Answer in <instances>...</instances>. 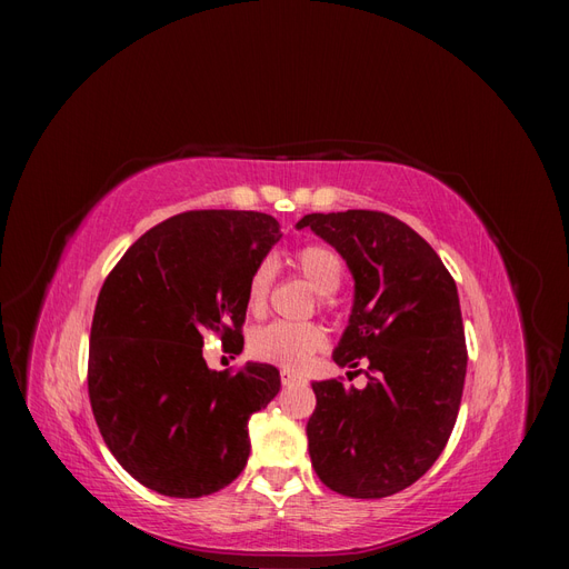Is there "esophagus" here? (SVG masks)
<instances>
[{
  "instance_id": "1",
  "label": "esophagus",
  "mask_w": 569,
  "mask_h": 569,
  "mask_svg": "<svg viewBox=\"0 0 569 569\" xmlns=\"http://www.w3.org/2000/svg\"><path fill=\"white\" fill-rule=\"evenodd\" d=\"M280 380H282V385H284V387H291V385H299V382H303L301 377H299L297 372H291V370H282V372H280Z\"/></svg>"
}]
</instances>
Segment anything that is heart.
<instances>
[{"label":"heart","instance_id":"heart-1","mask_svg":"<svg viewBox=\"0 0 569 569\" xmlns=\"http://www.w3.org/2000/svg\"><path fill=\"white\" fill-rule=\"evenodd\" d=\"M295 266L303 280L320 295H335L343 280L341 256L327 244H306L295 253ZM274 282V263L261 261L247 282V308L249 313L261 316L268 306ZM327 335L316 322H284L274 320L270 325L256 327L249 337V351L256 360L272 363L282 370H301L308 360L325 349Z\"/></svg>","mask_w":569,"mask_h":569}]
</instances>
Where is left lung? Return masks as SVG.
Returning a JSON list of instances; mask_svg holds the SVG:
<instances>
[{
    "label": "left lung",
    "mask_w": 569,
    "mask_h": 569,
    "mask_svg": "<svg viewBox=\"0 0 569 569\" xmlns=\"http://www.w3.org/2000/svg\"><path fill=\"white\" fill-rule=\"evenodd\" d=\"M347 261L356 299L335 351L366 366V389L313 382L308 453L325 487L385 498L418 481L441 456L458 418L468 347L458 289L437 251L382 211L303 216ZM351 375V372H349Z\"/></svg>",
    "instance_id": "8db88e82"
}]
</instances>
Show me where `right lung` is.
Wrapping results in <instances>:
<instances>
[{
    "label": "right lung",
    "instance_id": "add662e5",
    "mask_svg": "<svg viewBox=\"0 0 569 569\" xmlns=\"http://www.w3.org/2000/svg\"><path fill=\"white\" fill-rule=\"evenodd\" d=\"M256 211H187L144 232L101 284L88 391L101 437L140 485L173 498L220 491L244 470L251 412L280 391V370H209L203 335L244 347L247 282L278 242Z\"/></svg>",
    "mask_w": 569,
    "mask_h": 569
}]
</instances>
